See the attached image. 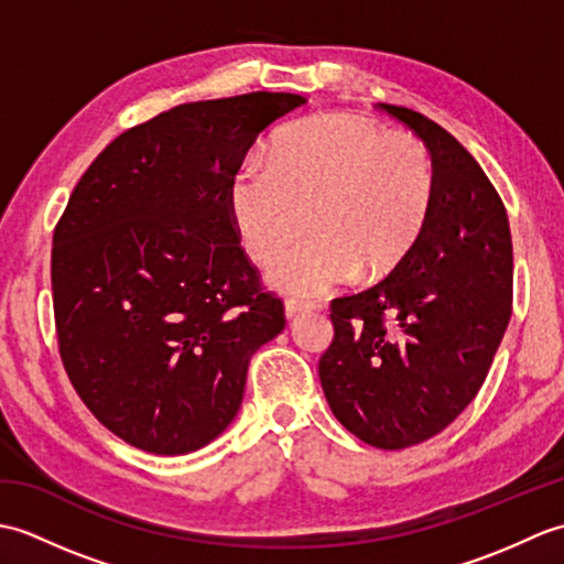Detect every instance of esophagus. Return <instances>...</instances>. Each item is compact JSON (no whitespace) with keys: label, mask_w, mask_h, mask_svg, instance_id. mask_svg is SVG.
I'll return each instance as SVG.
<instances>
[{"label":"esophagus","mask_w":564,"mask_h":564,"mask_svg":"<svg viewBox=\"0 0 564 564\" xmlns=\"http://www.w3.org/2000/svg\"><path fill=\"white\" fill-rule=\"evenodd\" d=\"M283 307H285V317L293 319L297 315L310 313V310H315V303H305V301H295V297H289Z\"/></svg>","instance_id":"obj_1"}]
</instances>
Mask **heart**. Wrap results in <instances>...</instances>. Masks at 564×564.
Listing matches in <instances>:
<instances>
[{
    "label": "heart",
    "instance_id": "b5f03b06",
    "mask_svg": "<svg viewBox=\"0 0 564 564\" xmlns=\"http://www.w3.org/2000/svg\"><path fill=\"white\" fill-rule=\"evenodd\" d=\"M434 162L422 140L358 116L325 113L273 140L269 166L230 178V213L247 254L267 263L307 227L313 237L273 263L271 289L315 297L361 273L388 279L434 210Z\"/></svg>",
    "mask_w": 564,
    "mask_h": 564
}]
</instances>
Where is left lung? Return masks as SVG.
Masks as SVG:
<instances>
[{"label":"left lung","mask_w":564,"mask_h":564,"mask_svg":"<svg viewBox=\"0 0 564 564\" xmlns=\"http://www.w3.org/2000/svg\"><path fill=\"white\" fill-rule=\"evenodd\" d=\"M378 106L424 140L434 210L398 271L332 301L319 380L354 436L400 451L436 436L482 388L511 317L513 249L505 203L473 154L426 116Z\"/></svg>","instance_id":"left-lung-1"}]
</instances>
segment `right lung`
I'll return each instance as SVG.
<instances>
[{
    "label": "right lung",
    "instance_id": "add662e5",
    "mask_svg": "<svg viewBox=\"0 0 564 564\" xmlns=\"http://www.w3.org/2000/svg\"><path fill=\"white\" fill-rule=\"evenodd\" d=\"M297 94L182 104L118 135L53 235L59 358L82 402L130 446H208L242 404L249 358L285 327L230 213V178Z\"/></svg>",
    "mask_w": 564,
    "mask_h": 564
}]
</instances>
